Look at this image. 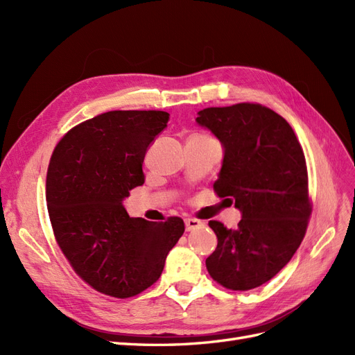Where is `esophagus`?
Here are the masks:
<instances>
[{
  "instance_id": "esophagus-1",
  "label": "esophagus",
  "mask_w": 355,
  "mask_h": 355,
  "mask_svg": "<svg viewBox=\"0 0 355 355\" xmlns=\"http://www.w3.org/2000/svg\"><path fill=\"white\" fill-rule=\"evenodd\" d=\"M202 222L198 220V219H194V218H188L185 219V227H187V231H194V230H198L202 227Z\"/></svg>"
}]
</instances>
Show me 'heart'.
I'll use <instances>...</instances> for the list:
<instances>
[{"label":"heart","mask_w":355,"mask_h":355,"mask_svg":"<svg viewBox=\"0 0 355 355\" xmlns=\"http://www.w3.org/2000/svg\"><path fill=\"white\" fill-rule=\"evenodd\" d=\"M194 136H201V137H209V136H204V135H194Z\"/></svg>","instance_id":"heart-1"}]
</instances>
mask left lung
<instances>
[{
  "instance_id": "8db88e82",
  "label": "left lung",
  "mask_w": 355,
  "mask_h": 355,
  "mask_svg": "<svg viewBox=\"0 0 355 355\" xmlns=\"http://www.w3.org/2000/svg\"><path fill=\"white\" fill-rule=\"evenodd\" d=\"M198 115L197 123L225 148L213 189L243 213L237 230L209 222L218 247L206 266L220 286L245 292L280 272L305 237L313 211L305 155L290 124L261 103L206 108Z\"/></svg>"
}]
</instances>
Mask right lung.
I'll use <instances>...</instances> for the list:
<instances>
[{
	"label": "right lung",
	"mask_w": 355,
	"mask_h": 355,
	"mask_svg": "<svg viewBox=\"0 0 355 355\" xmlns=\"http://www.w3.org/2000/svg\"><path fill=\"white\" fill-rule=\"evenodd\" d=\"M167 121L164 111H110L72 127L51 154L53 234L73 271L103 295L132 297L153 286L185 231L178 216L149 222L123 207L144 185L146 149Z\"/></svg>",
	"instance_id": "1"
}]
</instances>
